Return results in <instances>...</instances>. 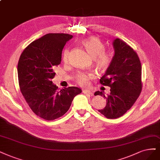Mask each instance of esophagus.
Wrapping results in <instances>:
<instances>
[{"label":"esophagus","mask_w":160,"mask_h":160,"mask_svg":"<svg viewBox=\"0 0 160 160\" xmlns=\"http://www.w3.org/2000/svg\"><path fill=\"white\" fill-rule=\"evenodd\" d=\"M82 93H84L85 95H92V92L89 90H82Z\"/></svg>","instance_id":"34e87169"}]
</instances>
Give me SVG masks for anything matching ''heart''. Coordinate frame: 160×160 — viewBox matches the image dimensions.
Listing matches in <instances>:
<instances>
[{
  "label": "heart",
  "instance_id": "heart-1",
  "mask_svg": "<svg viewBox=\"0 0 160 160\" xmlns=\"http://www.w3.org/2000/svg\"><path fill=\"white\" fill-rule=\"evenodd\" d=\"M82 44L87 52L92 57L93 62L99 69H106L112 62L111 53L105 50V46L103 42L97 37H90L82 41ZM70 51L66 48L63 53V61L67 63L69 61ZM94 78V74L91 72H81L76 76V82L82 87L87 86L90 80Z\"/></svg>",
  "mask_w": 160,
  "mask_h": 160
}]
</instances>
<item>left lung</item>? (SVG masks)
<instances>
[{
  "mask_svg": "<svg viewBox=\"0 0 160 160\" xmlns=\"http://www.w3.org/2000/svg\"><path fill=\"white\" fill-rule=\"evenodd\" d=\"M114 56L100 83L111 87L107 97L102 91L95 95L107 99L106 107L98 110L107 118L122 117L133 106L142 89V65L137 53L127 43L117 38L113 42Z\"/></svg>",
  "mask_w": 160,
  "mask_h": 160,
  "instance_id": "1",
  "label": "left lung"
}]
</instances>
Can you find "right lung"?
Returning <instances> with one entry per match:
<instances>
[{
	"mask_svg": "<svg viewBox=\"0 0 160 160\" xmlns=\"http://www.w3.org/2000/svg\"><path fill=\"white\" fill-rule=\"evenodd\" d=\"M72 35L51 33L30 43L21 53L18 63L20 89L33 112L53 120L62 117L81 89L69 87L58 91L52 79L61 63L62 50Z\"/></svg>",
	"mask_w": 160,
	"mask_h": 160,
	"instance_id": "obj_1",
	"label": "right lung"
}]
</instances>
